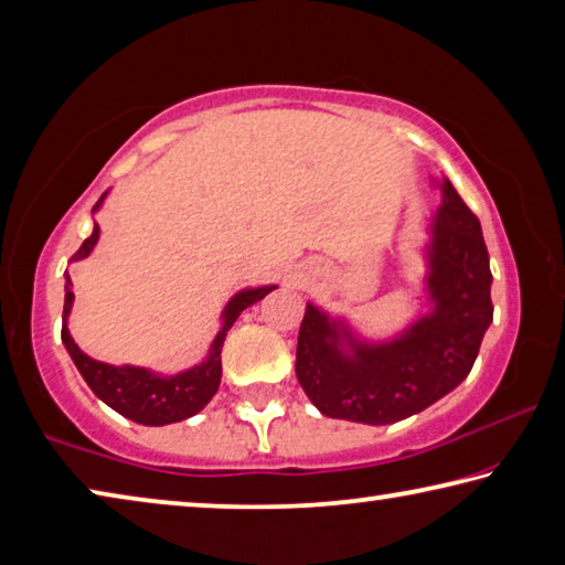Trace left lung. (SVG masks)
<instances>
[{
  "mask_svg": "<svg viewBox=\"0 0 565 565\" xmlns=\"http://www.w3.org/2000/svg\"><path fill=\"white\" fill-rule=\"evenodd\" d=\"M428 226L426 301L431 309L386 341L356 337L343 317L306 303L296 379L323 416L396 424L436 404L473 369L493 321L489 248L481 222L448 179Z\"/></svg>",
  "mask_w": 565,
  "mask_h": 565,
  "instance_id": "left-lung-1",
  "label": "left lung"
}]
</instances>
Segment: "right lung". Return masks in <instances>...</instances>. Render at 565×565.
<instances>
[{
  "label": "right lung",
  "mask_w": 565,
  "mask_h": 565,
  "mask_svg": "<svg viewBox=\"0 0 565 565\" xmlns=\"http://www.w3.org/2000/svg\"><path fill=\"white\" fill-rule=\"evenodd\" d=\"M104 199H107V191H104L102 199L94 204L92 214H97ZM99 242V226L94 224V232L89 238H84L70 262H82L92 254V248ZM64 313H62V343L70 351L74 366L79 369L82 379L87 381V386L94 391V396L102 398L104 404L111 406L117 414L124 418L137 420V424L145 426H167L177 424V420H184L202 411L212 396L218 391V381H222V347L226 339V331L234 327L238 313L248 306L262 301L266 294L274 291L276 286H256V289H242L234 294L222 311V329L209 347L206 359L196 366L186 371H179L174 376L157 374V371L145 369V366H111V363L97 361L84 353L76 347L70 329H66V319H70L72 303H74V291H72V279L70 274H64Z\"/></svg>",
  "instance_id": "obj_1"
}]
</instances>
